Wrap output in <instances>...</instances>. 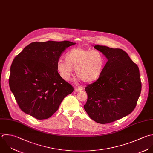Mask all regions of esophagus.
<instances>
[{
    "label": "esophagus",
    "instance_id": "34e87169",
    "mask_svg": "<svg viewBox=\"0 0 153 153\" xmlns=\"http://www.w3.org/2000/svg\"><path fill=\"white\" fill-rule=\"evenodd\" d=\"M83 89V88L82 87H79V88H74V91L76 92H79V91H81Z\"/></svg>",
    "mask_w": 153,
    "mask_h": 153
}]
</instances>
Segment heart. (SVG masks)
<instances>
[{
	"label": "heart",
	"instance_id": "heart-1",
	"mask_svg": "<svg viewBox=\"0 0 153 153\" xmlns=\"http://www.w3.org/2000/svg\"><path fill=\"white\" fill-rule=\"evenodd\" d=\"M105 65V58L99 51L75 48L65 53V61L60 59L57 61L56 70L66 82L71 80L74 69L80 80L91 83L101 76Z\"/></svg>",
	"mask_w": 153,
	"mask_h": 153
}]
</instances>
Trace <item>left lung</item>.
<instances>
[{"instance_id":"1","label":"left lung","mask_w":153,"mask_h":153,"mask_svg":"<svg viewBox=\"0 0 153 153\" xmlns=\"http://www.w3.org/2000/svg\"><path fill=\"white\" fill-rule=\"evenodd\" d=\"M94 48L108 61L98 79L85 88L88 100L84 108L95 122L109 123L129 115L135 108L142 88L140 70L121 49L100 45Z\"/></svg>"}]
</instances>
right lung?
I'll return each mask as SVG.
<instances>
[{
	"instance_id": "add662e5",
	"label": "right lung",
	"mask_w": 153,
	"mask_h": 153,
	"mask_svg": "<svg viewBox=\"0 0 153 153\" xmlns=\"http://www.w3.org/2000/svg\"><path fill=\"white\" fill-rule=\"evenodd\" d=\"M70 41L32 42L14 58L9 88L21 110L38 120L49 118L64 98L73 92L56 70V63Z\"/></svg>"
}]
</instances>
